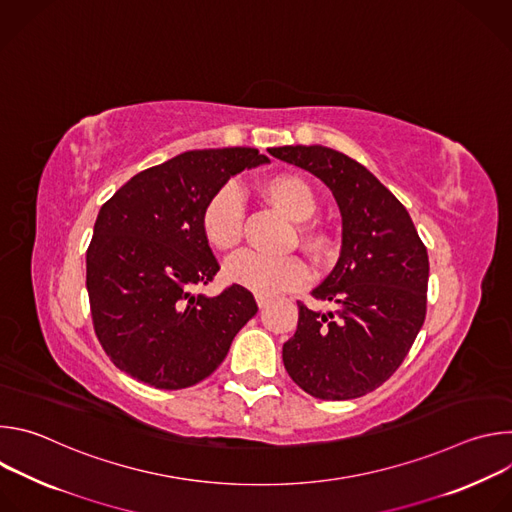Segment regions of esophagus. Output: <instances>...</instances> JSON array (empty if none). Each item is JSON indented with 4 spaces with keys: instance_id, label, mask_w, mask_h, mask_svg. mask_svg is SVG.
<instances>
[{
    "instance_id": "esophagus-1",
    "label": "esophagus",
    "mask_w": 512,
    "mask_h": 512,
    "mask_svg": "<svg viewBox=\"0 0 512 512\" xmlns=\"http://www.w3.org/2000/svg\"><path fill=\"white\" fill-rule=\"evenodd\" d=\"M255 300H257V306H259V308H265V306L271 302V300H269V298H265V296H257Z\"/></svg>"
}]
</instances>
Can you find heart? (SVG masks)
<instances>
[{"mask_svg": "<svg viewBox=\"0 0 512 512\" xmlns=\"http://www.w3.org/2000/svg\"><path fill=\"white\" fill-rule=\"evenodd\" d=\"M263 200L279 214L294 223H304L316 212V194L312 186L294 172H279L259 184ZM245 210L239 192L233 186L218 188L204 204L200 214V229L206 243L218 251H235L243 241ZM300 245L306 255L322 263L332 255V241L320 229H302ZM225 275L231 283L241 285L257 296H277L294 289L308 279V267L300 257H263L257 253H241L233 257Z\"/></svg>", "mask_w": 512, "mask_h": 512, "instance_id": "1", "label": "heart"}]
</instances>
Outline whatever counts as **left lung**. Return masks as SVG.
<instances>
[{
	"instance_id": "obj_1",
	"label": "left lung",
	"mask_w": 512,
	"mask_h": 512,
	"mask_svg": "<svg viewBox=\"0 0 512 512\" xmlns=\"http://www.w3.org/2000/svg\"><path fill=\"white\" fill-rule=\"evenodd\" d=\"M269 154L320 178L342 214V249L312 291L332 310L298 302V330L283 344L287 375L324 401L381 387L405 360L427 308L429 259L405 206L356 160L324 145Z\"/></svg>"
}]
</instances>
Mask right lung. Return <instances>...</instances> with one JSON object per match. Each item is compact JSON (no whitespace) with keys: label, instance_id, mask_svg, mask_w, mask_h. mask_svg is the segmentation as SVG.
<instances>
[{"label":"right lung","instance_id":"right-lung-1","mask_svg":"<svg viewBox=\"0 0 512 512\" xmlns=\"http://www.w3.org/2000/svg\"><path fill=\"white\" fill-rule=\"evenodd\" d=\"M253 148L184 152L123 184L99 210L87 249L95 334L115 367L156 389H186L216 371L257 314L249 289L194 294L221 269L200 229L206 200L245 168Z\"/></svg>","mask_w":512,"mask_h":512}]
</instances>
